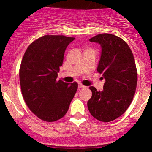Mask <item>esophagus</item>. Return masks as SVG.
I'll list each match as a JSON object with an SVG mask.
<instances>
[{"label": "esophagus", "instance_id": "1", "mask_svg": "<svg viewBox=\"0 0 152 152\" xmlns=\"http://www.w3.org/2000/svg\"><path fill=\"white\" fill-rule=\"evenodd\" d=\"M78 88H86V86H83V85H82V84H78Z\"/></svg>", "mask_w": 152, "mask_h": 152}]
</instances>
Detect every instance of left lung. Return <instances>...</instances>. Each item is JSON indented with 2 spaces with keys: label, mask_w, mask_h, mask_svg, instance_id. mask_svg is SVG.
I'll list each match as a JSON object with an SVG mask.
<instances>
[{
  "label": "left lung",
  "mask_w": 152,
  "mask_h": 152,
  "mask_svg": "<svg viewBox=\"0 0 152 152\" xmlns=\"http://www.w3.org/2000/svg\"><path fill=\"white\" fill-rule=\"evenodd\" d=\"M91 42L102 48L97 71L105 79L104 89L89 88L92 96L87 103L94 118L109 122L121 116L133 100L137 83V72L132 50L121 38L109 34H99Z\"/></svg>",
  "instance_id": "left-lung-1"
}]
</instances>
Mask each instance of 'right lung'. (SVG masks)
<instances>
[{
    "instance_id": "add662e5",
    "label": "right lung",
    "mask_w": 152,
    "mask_h": 152,
    "mask_svg": "<svg viewBox=\"0 0 152 152\" xmlns=\"http://www.w3.org/2000/svg\"><path fill=\"white\" fill-rule=\"evenodd\" d=\"M75 38L46 35L28 47L19 76L24 101L36 116L52 122L64 117L78 83L56 81L65 50Z\"/></svg>"
}]
</instances>
